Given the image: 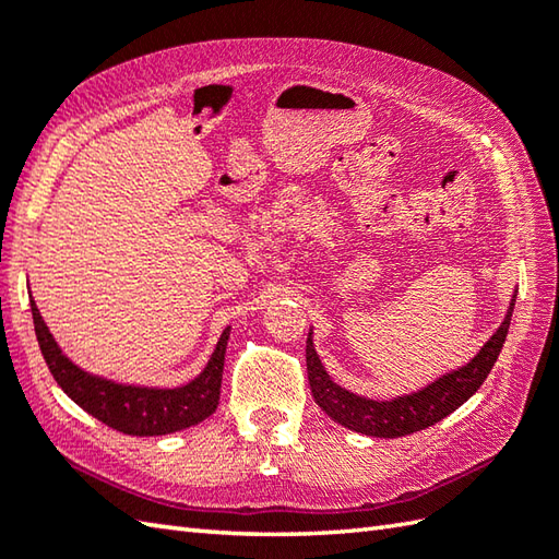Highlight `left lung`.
Wrapping results in <instances>:
<instances>
[{
  "instance_id": "1",
  "label": "left lung",
  "mask_w": 559,
  "mask_h": 559,
  "mask_svg": "<svg viewBox=\"0 0 559 559\" xmlns=\"http://www.w3.org/2000/svg\"><path fill=\"white\" fill-rule=\"evenodd\" d=\"M512 312L514 300L509 305L502 326L495 331L492 338L485 343L480 353L468 365H463L456 372L439 377L437 382L425 386L418 394L399 396L391 401H370L355 396L350 391L331 382L322 362L317 358L310 334V338H307V379H310L312 396L329 418H334L336 423L355 432L391 439L425 430V427H430L447 418L449 413H454L488 379L497 355H500L504 346Z\"/></svg>"
}]
</instances>
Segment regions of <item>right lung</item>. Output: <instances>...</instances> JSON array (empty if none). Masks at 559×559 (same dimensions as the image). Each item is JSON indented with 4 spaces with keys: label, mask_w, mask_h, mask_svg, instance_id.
Segmentation results:
<instances>
[{
    "label": "right lung",
    "mask_w": 559,
    "mask_h": 559,
    "mask_svg": "<svg viewBox=\"0 0 559 559\" xmlns=\"http://www.w3.org/2000/svg\"><path fill=\"white\" fill-rule=\"evenodd\" d=\"M31 312L35 336H38L43 358L47 367H50L55 382L62 386V391L71 401L79 403V406L91 413L93 418H98L100 423L112 427V430L134 437L170 435L206 420L209 415L218 408L228 329L223 331L209 365L194 382H189L180 389H141L115 384L108 382V379L93 377L79 370V367L59 350L33 300Z\"/></svg>",
    "instance_id": "obj_1"
}]
</instances>
